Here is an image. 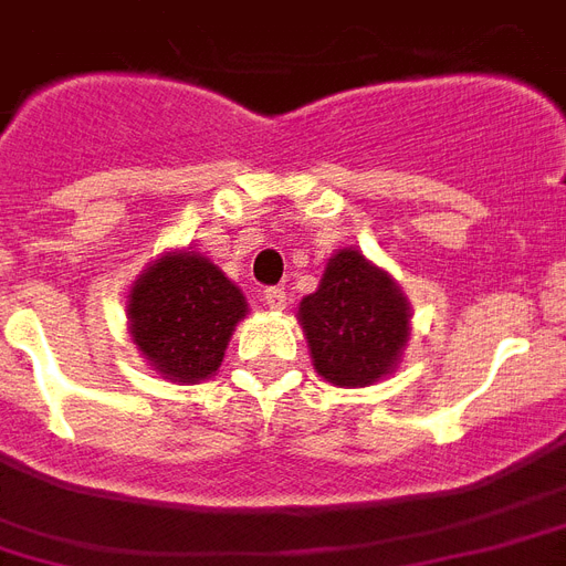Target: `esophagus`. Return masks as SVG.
Returning <instances> with one entry per match:
<instances>
[{"mask_svg": "<svg viewBox=\"0 0 566 566\" xmlns=\"http://www.w3.org/2000/svg\"><path fill=\"white\" fill-rule=\"evenodd\" d=\"M264 302H266V308H273V312H282L284 305H287V291H284V287H266Z\"/></svg>", "mask_w": 566, "mask_h": 566, "instance_id": "obj_1", "label": "esophagus"}]
</instances>
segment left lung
I'll return each instance as SVG.
<instances>
[{
  "mask_svg": "<svg viewBox=\"0 0 566 566\" xmlns=\"http://www.w3.org/2000/svg\"><path fill=\"white\" fill-rule=\"evenodd\" d=\"M314 370L332 386L361 388L398 368L409 340V302L359 249H338L321 287L300 302Z\"/></svg>",
  "mask_w": 566,
  "mask_h": 566,
  "instance_id": "left-lung-1",
  "label": "left lung"
}]
</instances>
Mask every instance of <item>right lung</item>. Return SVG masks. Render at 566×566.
<instances>
[{"label": "right lung", "instance_id": "right-lung-1", "mask_svg": "<svg viewBox=\"0 0 566 566\" xmlns=\"http://www.w3.org/2000/svg\"><path fill=\"white\" fill-rule=\"evenodd\" d=\"M245 317V296L198 252H166L133 282L127 321L133 344L171 382L213 377Z\"/></svg>", "mask_w": 566, "mask_h": 566}]
</instances>
